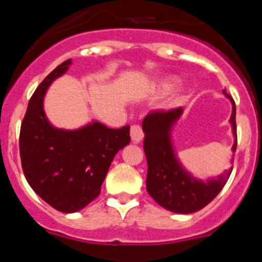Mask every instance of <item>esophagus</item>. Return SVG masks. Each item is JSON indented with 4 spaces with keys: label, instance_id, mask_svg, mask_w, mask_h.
<instances>
[{
    "label": "esophagus",
    "instance_id": "esophagus-1",
    "mask_svg": "<svg viewBox=\"0 0 262 262\" xmlns=\"http://www.w3.org/2000/svg\"><path fill=\"white\" fill-rule=\"evenodd\" d=\"M129 134H131V140H133V143H140L143 140V136H144L142 127L139 126V124H133L131 129H129Z\"/></svg>",
    "mask_w": 262,
    "mask_h": 262
}]
</instances>
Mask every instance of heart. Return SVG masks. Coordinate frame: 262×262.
<instances>
[{"label":"heart","mask_w":262,"mask_h":262,"mask_svg":"<svg viewBox=\"0 0 262 262\" xmlns=\"http://www.w3.org/2000/svg\"><path fill=\"white\" fill-rule=\"evenodd\" d=\"M173 84H174V80H170V81H168V82H165V84L163 85V88H161V89H163V92H165V90L170 89V88L173 86Z\"/></svg>","instance_id":"1"}]
</instances>
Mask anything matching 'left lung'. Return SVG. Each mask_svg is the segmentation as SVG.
Returning <instances> with one entry per match:
<instances>
[{"label":"left lung","instance_id":"8db88e82","mask_svg":"<svg viewBox=\"0 0 262 262\" xmlns=\"http://www.w3.org/2000/svg\"><path fill=\"white\" fill-rule=\"evenodd\" d=\"M224 96L232 102V134L235 136L232 152H236L235 101L223 90ZM182 115V108L152 111L143 120L144 152L148 163L147 191L161 207L178 214H191L209 205L230 178L232 166L216 180L201 181L186 172L177 160L173 149L170 131L176 120Z\"/></svg>","mask_w":262,"mask_h":262}]
</instances>
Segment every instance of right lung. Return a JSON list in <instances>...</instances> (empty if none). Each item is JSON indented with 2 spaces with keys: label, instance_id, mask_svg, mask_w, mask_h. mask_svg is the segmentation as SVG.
Here are the masks:
<instances>
[{
  "label": "right lung",
  "instance_id": "right-lung-1",
  "mask_svg": "<svg viewBox=\"0 0 262 262\" xmlns=\"http://www.w3.org/2000/svg\"><path fill=\"white\" fill-rule=\"evenodd\" d=\"M72 60L53 69L29 101L20 124L19 152L27 182L41 200L61 212L80 211L101 193L111 161L129 143V126L108 128L93 122L61 129L48 122L43 99L48 86L64 75Z\"/></svg>",
  "mask_w": 262,
  "mask_h": 262
}]
</instances>
